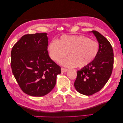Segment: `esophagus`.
<instances>
[{
  "instance_id": "esophagus-1",
  "label": "esophagus",
  "mask_w": 123,
  "mask_h": 123,
  "mask_svg": "<svg viewBox=\"0 0 123 123\" xmlns=\"http://www.w3.org/2000/svg\"><path fill=\"white\" fill-rule=\"evenodd\" d=\"M67 70H68V69H65V68H61V71H62V73H65Z\"/></svg>"
}]
</instances>
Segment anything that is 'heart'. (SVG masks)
Wrapping results in <instances>:
<instances>
[{
	"label": "heart",
	"instance_id": "1",
	"mask_svg": "<svg viewBox=\"0 0 123 123\" xmlns=\"http://www.w3.org/2000/svg\"><path fill=\"white\" fill-rule=\"evenodd\" d=\"M99 44L84 36L63 35L58 41L53 39L48 46L51 59L58 62L68 55L69 58L61 62L68 67L84 68L95 59L99 52Z\"/></svg>",
	"mask_w": 123,
	"mask_h": 123
}]
</instances>
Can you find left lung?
<instances>
[{
  "instance_id": "8db88e82",
  "label": "left lung",
  "mask_w": 123,
  "mask_h": 123,
  "mask_svg": "<svg viewBox=\"0 0 123 123\" xmlns=\"http://www.w3.org/2000/svg\"><path fill=\"white\" fill-rule=\"evenodd\" d=\"M99 43V52L93 62L77 72L74 86L77 92L86 96L98 92L112 74L114 54L110 42L101 33L92 31Z\"/></svg>"
}]
</instances>
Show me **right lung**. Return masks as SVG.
Listing matches in <instances>:
<instances>
[{
    "label": "right lung",
    "mask_w": 123,
    "mask_h": 123,
    "mask_svg": "<svg viewBox=\"0 0 123 123\" xmlns=\"http://www.w3.org/2000/svg\"><path fill=\"white\" fill-rule=\"evenodd\" d=\"M46 33L27 34L13 46L11 67L21 89L31 96L41 97L52 91L61 68L50 59Z\"/></svg>",
    "instance_id": "add662e5"
}]
</instances>
